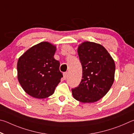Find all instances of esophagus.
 <instances>
[{
	"label": "esophagus",
	"instance_id": "1",
	"mask_svg": "<svg viewBox=\"0 0 134 134\" xmlns=\"http://www.w3.org/2000/svg\"><path fill=\"white\" fill-rule=\"evenodd\" d=\"M68 76V72H64L63 73V78H64V79H66Z\"/></svg>",
	"mask_w": 134,
	"mask_h": 134
}]
</instances>
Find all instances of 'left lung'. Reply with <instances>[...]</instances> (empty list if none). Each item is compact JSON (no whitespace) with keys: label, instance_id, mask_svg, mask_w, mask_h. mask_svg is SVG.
I'll use <instances>...</instances> for the list:
<instances>
[{"label":"left lung","instance_id":"left-lung-1","mask_svg":"<svg viewBox=\"0 0 134 134\" xmlns=\"http://www.w3.org/2000/svg\"><path fill=\"white\" fill-rule=\"evenodd\" d=\"M78 53L82 66V79L72 89L73 97L83 103H93L107 94L114 81L115 64L104 46L86 41L80 44Z\"/></svg>","mask_w":134,"mask_h":134}]
</instances>
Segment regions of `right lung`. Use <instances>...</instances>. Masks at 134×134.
<instances>
[{"label": "right lung", "mask_w": 134, "mask_h": 134, "mask_svg": "<svg viewBox=\"0 0 134 134\" xmlns=\"http://www.w3.org/2000/svg\"><path fill=\"white\" fill-rule=\"evenodd\" d=\"M56 47L48 42L33 46L19 58L18 79L23 90L31 97H50L63 76L60 62L55 59Z\"/></svg>", "instance_id": "right-lung-1"}]
</instances>
